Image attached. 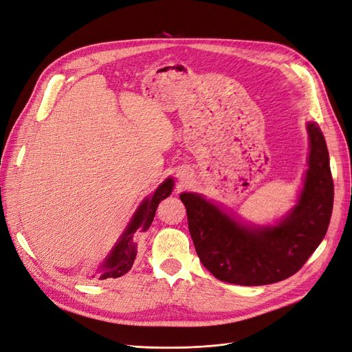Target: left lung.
Returning <instances> with one entry per match:
<instances>
[{
  "instance_id": "left-lung-1",
  "label": "left lung",
  "mask_w": 352,
  "mask_h": 352,
  "mask_svg": "<svg viewBox=\"0 0 352 352\" xmlns=\"http://www.w3.org/2000/svg\"><path fill=\"white\" fill-rule=\"evenodd\" d=\"M310 155L296 206L276 226H250L202 195L184 192L190 238L202 265L219 280L258 286L287 279L323 241L333 208V179L324 136L307 124Z\"/></svg>"
}]
</instances>
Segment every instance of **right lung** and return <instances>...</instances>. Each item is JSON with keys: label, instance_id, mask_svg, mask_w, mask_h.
I'll use <instances>...</instances> for the list:
<instances>
[{"label": "right lung", "instance_id": "right-lung-1", "mask_svg": "<svg viewBox=\"0 0 352 352\" xmlns=\"http://www.w3.org/2000/svg\"><path fill=\"white\" fill-rule=\"evenodd\" d=\"M173 185L175 184L172 177L166 179L164 182L157 188L153 197L145 198L142 201V204L138 207L131 223L124 229L123 235L119 238L111 252L105 257L104 263L100 265L98 274L101 280L110 278H120V276L126 274L132 269L138 254V238H140V233L146 232L148 228L151 226L160 201L172 194Z\"/></svg>", "mask_w": 352, "mask_h": 352}]
</instances>
